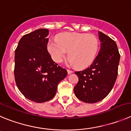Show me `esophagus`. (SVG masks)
<instances>
[{"mask_svg": "<svg viewBox=\"0 0 131 131\" xmlns=\"http://www.w3.org/2000/svg\"><path fill=\"white\" fill-rule=\"evenodd\" d=\"M67 72H68V74H72V73L74 72H73L72 70H67Z\"/></svg>", "mask_w": 131, "mask_h": 131, "instance_id": "obj_1", "label": "esophagus"}]
</instances>
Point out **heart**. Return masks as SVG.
<instances>
[{
	"instance_id": "obj_1",
	"label": "heart",
	"mask_w": 131,
	"mask_h": 131,
	"mask_svg": "<svg viewBox=\"0 0 131 131\" xmlns=\"http://www.w3.org/2000/svg\"><path fill=\"white\" fill-rule=\"evenodd\" d=\"M47 49L52 59L60 63L68 53L70 64L84 68L93 63L99 49V41L92 34L63 33L51 39Z\"/></svg>"
}]
</instances>
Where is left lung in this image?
Returning <instances> with one entry per match:
<instances>
[{"instance_id": "8db88e82", "label": "left lung", "mask_w": 131, "mask_h": 131, "mask_svg": "<svg viewBox=\"0 0 131 131\" xmlns=\"http://www.w3.org/2000/svg\"><path fill=\"white\" fill-rule=\"evenodd\" d=\"M100 50L93 63L82 71L75 72L79 78L74 86L81 101L94 103L103 100L113 88L118 75L120 55L116 42L98 31Z\"/></svg>"}]
</instances>
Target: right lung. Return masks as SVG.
Instances as JSON below:
<instances>
[{"label":"right lung","instance_id":"add662e5","mask_svg":"<svg viewBox=\"0 0 131 131\" xmlns=\"http://www.w3.org/2000/svg\"><path fill=\"white\" fill-rule=\"evenodd\" d=\"M48 29L24 35L15 52V79L27 99L36 103L52 100L57 85L68 73L56 64L47 50Z\"/></svg>","mask_w":131,"mask_h":131}]
</instances>
